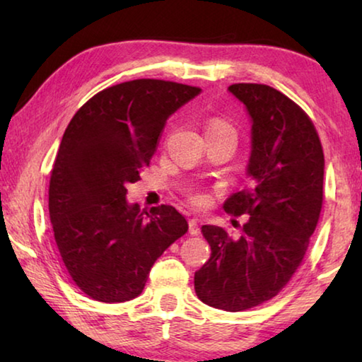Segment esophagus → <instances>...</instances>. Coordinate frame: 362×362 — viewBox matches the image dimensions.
<instances>
[{
  "instance_id": "1",
  "label": "esophagus",
  "mask_w": 362,
  "mask_h": 362,
  "mask_svg": "<svg viewBox=\"0 0 362 362\" xmlns=\"http://www.w3.org/2000/svg\"><path fill=\"white\" fill-rule=\"evenodd\" d=\"M188 228H189V235H193V236L199 235L201 228H199V222H198V218H189V222H188Z\"/></svg>"
}]
</instances>
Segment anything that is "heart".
I'll return each instance as SVG.
<instances>
[{"label": "heart", "instance_id": "heart-1", "mask_svg": "<svg viewBox=\"0 0 362 362\" xmlns=\"http://www.w3.org/2000/svg\"><path fill=\"white\" fill-rule=\"evenodd\" d=\"M220 131H231L233 132L231 126L226 124V122L222 121V119L211 121L209 126H207V131L206 132H220ZM196 201H198V199H196Z\"/></svg>", "mask_w": 362, "mask_h": 362}]
</instances>
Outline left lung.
I'll return each mask as SVG.
<instances>
[{
	"mask_svg": "<svg viewBox=\"0 0 362 362\" xmlns=\"http://www.w3.org/2000/svg\"><path fill=\"white\" fill-rule=\"evenodd\" d=\"M228 90L252 122L250 185L223 209L249 220L238 240L203 225L211 259L194 273V291L214 308L243 311L278 296L302 263L322 207L324 153L308 115L283 93L252 83Z\"/></svg>",
	"mask_w": 362,
	"mask_h": 362,
	"instance_id": "obj_1",
	"label": "left lung"
}]
</instances>
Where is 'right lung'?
<instances>
[{
  "label": "right lung",
  "mask_w": 362,
  "mask_h": 362,
  "mask_svg": "<svg viewBox=\"0 0 362 362\" xmlns=\"http://www.w3.org/2000/svg\"><path fill=\"white\" fill-rule=\"evenodd\" d=\"M199 88L134 79L103 89L66 126L49 182V217L70 278L86 296L121 303L140 296L148 273L188 230L173 206L140 212L126 187L150 164L170 115Z\"/></svg>",
  "instance_id": "add662e5"
}]
</instances>
